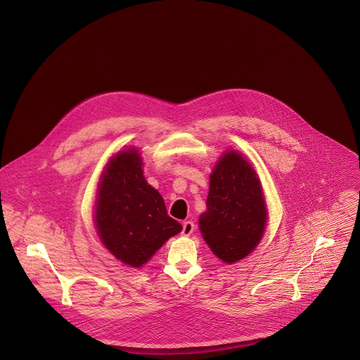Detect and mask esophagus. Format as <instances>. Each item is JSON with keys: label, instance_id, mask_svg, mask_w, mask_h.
Listing matches in <instances>:
<instances>
[{"label": "esophagus", "instance_id": "esophagus-1", "mask_svg": "<svg viewBox=\"0 0 360 360\" xmlns=\"http://www.w3.org/2000/svg\"><path fill=\"white\" fill-rule=\"evenodd\" d=\"M194 229H195V226H194L193 221H190V220H188V221H184V223H183V231H181V234L186 236V237H188V236L193 234Z\"/></svg>", "mask_w": 360, "mask_h": 360}]
</instances>
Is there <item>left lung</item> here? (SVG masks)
<instances>
[{
  "mask_svg": "<svg viewBox=\"0 0 360 360\" xmlns=\"http://www.w3.org/2000/svg\"><path fill=\"white\" fill-rule=\"evenodd\" d=\"M267 210L257 172L237 151L220 156L209 177L200 230L212 252L227 264L248 257L266 229Z\"/></svg>",
  "mask_w": 360,
  "mask_h": 360,
  "instance_id": "left-lung-1",
  "label": "left lung"
}]
</instances>
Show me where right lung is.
<instances>
[{"instance_id":"obj_1","label":"right lung","mask_w":360,"mask_h":360,"mask_svg":"<svg viewBox=\"0 0 360 360\" xmlns=\"http://www.w3.org/2000/svg\"><path fill=\"white\" fill-rule=\"evenodd\" d=\"M96 226L105 248L124 264L141 267L183 226L167 214L165 201L143 174L139 150L110 158L101 176Z\"/></svg>"}]
</instances>
